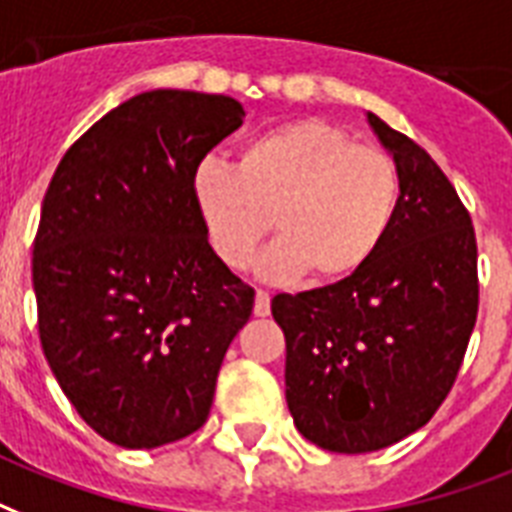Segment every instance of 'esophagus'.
I'll use <instances>...</instances> for the list:
<instances>
[{"mask_svg":"<svg viewBox=\"0 0 512 512\" xmlns=\"http://www.w3.org/2000/svg\"><path fill=\"white\" fill-rule=\"evenodd\" d=\"M253 315L256 318H267L269 315V293L267 291H256V304H253Z\"/></svg>","mask_w":512,"mask_h":512,"instance_id":"34e87169","label":"esophagus"}]
</instances>
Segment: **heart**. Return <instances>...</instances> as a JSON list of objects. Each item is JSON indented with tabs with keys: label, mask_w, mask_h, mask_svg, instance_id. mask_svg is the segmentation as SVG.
<instances>
[{
	"label": "heart",
	"mask_w": 512,
	"mask_h": 512,
	"mask_svg": "<svg viewBox=\"0 0 512 512\" xmlns=\"http://www.w3.org/2000/svg\"><path fill=\"white\" fill-rule=\"evenodd\" d=\"M192 197L227 267H248L275 229L280 240L259 261L261 275L336 285L382 248L398 211L400 178L379 146L355 144L326 120H293L251 138L237 168L202 160L192 170Z\"/></svg>",
	"instance_id": "heart-1"
}]
</instances>
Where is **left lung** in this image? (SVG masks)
Segmentation results:
<instances>
[{
  "label": "left lung",
  "mask_w": 512,
  "mask_h": 512,
  "mask_svg": "<svg viewBox=\"0 0 512 512\" xmlns=\"http://www.w3.org/2000/svg\"><path fill=\"white\" fill-rule=\"evenodd\" d=\"M400 178L395 221L358 275L277 293L285 400L299 433L366 454L425 427L457 382L478 318V245L438 162L368 112Z\"/></svg>",
  "instance_id": "left-lung-1"
}]
</instances>
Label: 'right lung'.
Wrapping results in <instances>:
<instances>
[{
  "label": "right lung",
  "mask_w": 512,
  "mask_h": 512,
  "mask_svg": "<svg viewBox=\"0 0 512 512\" xmlns=\"http://www.w3.org/2000/svg\"><path fill=\"white\" fill-rule=\"evenodd\" d=\"M243 117L229 95H133L47 186L31 259L39 342L79 417L122 449L205 425L251 318L256 291L216 256L192 197V170Z\"/></svg>",
  "instance_id": "1"
}]
</instances>
